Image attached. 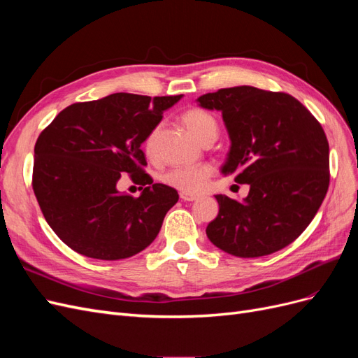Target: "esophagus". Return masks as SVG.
<instances>
[{"label":"esophagus","instance_id":"obj_1","mask_svg":"<svg viewBox=\"0 0 358 358\" xmlns=\"http://www.w3.org/2000/svg\"><path fill=\"white\" fill-rule=\"evenodd\" d=\"M179 196H180V199H182L183 201H194V200L199 199L197 194H191V192H180Z\"/></svg>","mask_w":358,"mask_h":358}]
</instances>
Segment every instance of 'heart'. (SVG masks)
Masks as SVG:
<instances>
[{"instance_id":"1","label":"heart","mask_w":358,"mask_h":358,"mask_svg":"<svg viewBox=\"0 0 358 358\" xmlns=\"http://www.w3.org/2000/svg\"><path fill=\"white\" fill-rule=\"evenodd\" d=\"M182 124L187 127L188 131L194 138H197L200 143L206 142L208 138H216L218 136V124L215 117L204 112L199 107H192L182 115ZM161 125H157L150 131L145 140V152L152 157L155 150V142L159 134ZM215 167L212 164H197V166H185V167H173L162 173L161 180L166 185L175 188L182 192H201L208 187L209 179L213 176Z\"/></svg>"}]
</instances>
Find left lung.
Returning a JSON list of instances; mask_svg holds the SVG:
<instances>
[{
	"mask_svg": "<svg viewBox=\"0 0 358 358\" xmlns=\"http://www.w3.org/2000/svg\"><path fill=\"white\" fill-rule=\"evenodd\" d=\"M216 109L231 148L222 173L248 183L243 201L222 194L206 234L224 252L241 258L273 254L305 231L330 183L326 133L305 106L285 92L234 86L199 96Z\"/></svg>",
	"mask_w": 358,
	"mask_h": 358,
	"instance_id": "1",
	"label": "left lung"
}]
</instances>
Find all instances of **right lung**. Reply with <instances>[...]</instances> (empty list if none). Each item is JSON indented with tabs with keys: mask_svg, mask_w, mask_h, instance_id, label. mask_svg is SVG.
Masks as SVG:
<instances>
[{
	"mask_svg": "<svg viewBox=\"0 0 358 358\" xmlns=\"http://www.w3.org/2000/svg\"><path fill=\"white\" fill-rule=\"evenodd\" d=\"M180 96L117 92L74 103L43 129L32 189L50 229L73 251L113 262L154 242L179 196L145 171L142 143ZM125 172L143 185L138 198L117 191Z\"/></svg>",
	"mask_w": 358,
	"mask_h": 358,
	"instance_id": "right-lung-1",
	"label": "right lung"
}]
</instances>
